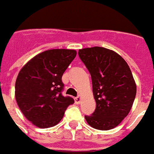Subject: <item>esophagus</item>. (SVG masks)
Returning <instances> with one entry per match:
<instances>
[{
	"mask_svg": "<svg viewBox=\"0 0 154 154\" xmlns=\"http://www.w3.org/2000/svg\"><path fill=\"white\" fill-rule=\"evenodd\" d=\"M75 103H80V101H81V97H80V95H79V96H77V97H75Z\"/></svg>",
	"mask_w": 154,
	"mask_h": 154,
	"instance_id": "34e87169",
	"label": "esophagus"
}]
</instances>
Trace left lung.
I'll return each mask as SVG.
<instances>
[{"label": "left lung", "instance_id": "obj_1", "mask_svg": "<svg viewBox=\"0 0 154 154\" xmlns=\"http://www.w3.org/2000/svg\"><path fill=\"white\" fill-rule=\"evenodd\" d=\"M79 56L90 73L96 109L85 116L89 125L109 130L123 121L136 96V84L127 62L114 51L103 47L79 50Z\"/></svg>", "mask_w": 154, "mask_h": 154}]
</instances>
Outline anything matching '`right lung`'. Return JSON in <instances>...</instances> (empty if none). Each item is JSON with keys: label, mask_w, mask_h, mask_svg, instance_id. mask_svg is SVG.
<instances>
[{"label": "right lung", "mask_w": 154, "mask_h": 154, "mask_svg": "<svg viewBox=\"0 0 154 154\" xmlns=\"http://www.w3.org/2000/svg\"><path fill=\"white\" fill-rule=\"evenodd\" d=\"M75 50L53 49L35 55L20 70L15 86L17 104L24 116L40 128L61 120L71 97L63 96L62 75L76 56Z\"/></svg>", "instance_id": "right-lung-1"}]
</instances>
